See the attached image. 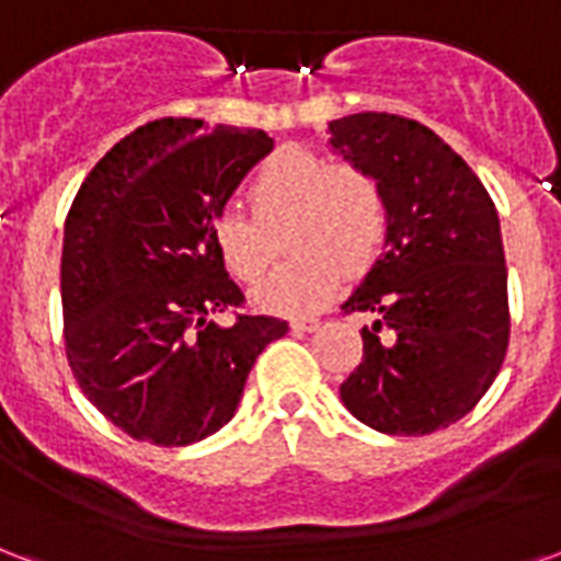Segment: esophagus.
<instances>
[{
  "label": "esophagus",
  "mask_w": 561,
  "mask_h": 561,
  "mask_svg": "<svg viewBox=\"0 0 561 561\" xmlns=\"http://www.w3.org/2000/svg\"><path fill=\"white\" fill-rule=\"evenodd\" d=\"M289 328L298 331V334H301V331H316V328H319V319H313V316H298V319H289Z\"/></svg>",
  "instance_id": "34e87169"
}]
</instances>
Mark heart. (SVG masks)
Wrapping results in <instances>:
<instances>
[{"label":"heart","mask_w":561,"mask_h":561,"mask_svg":"<svg viewBox=\"0 0 561 561\" xmlns=\"http://www.w3.org/2000/svg\"><path fill=\"white\" fill-rule=\"evenodd\" d=\"M251 215L221 209L209 221V242L227 275L254 284L277 254L275 236L286 225L289 260L254 289L268 313H310L334 296L348 275L376 263L390 230V204L376 174L355 162L286 147L265 159L248 185Z\"/></svg>","instance_id":"obj_1"}]
</instances>
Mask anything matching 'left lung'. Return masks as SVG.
Instances as JSON below:
<instances>
[{"label":"left lung","instance_id":"8db88e82","mask_svg":"<svg viewBox=\"0 0 561 561\" xmlns=\"http://www.w3.org/2000/svg\"><path fill=\"white\" fill-rule=\"evenodd\" d=\"M331 145L385 185L387 251L343 305L376 313L364 357L340 385L385 435L458 423L494 385L508 348L500 218L482 180L428 126L387 112L331 121Z\"/></svg>","mask_w":561,"mask_h":561}]
</instances>
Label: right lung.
I'll return each mask as SVG.
<instances>
[{"label":"right lung","instance_id":"right-lung-1","mask_svg":"<svg viewBox=\"0 0 561 561\" xmlns=\"http://www.w3.org/2000/svg\"><path fill=\"white\" fill-rule=\"evenodd\" d=\"M272 153L263 129L162 117L117 141L65 221V355L88 402L136 440L185 446L233 420L248 373L284 319L245 305L209 242L242 176Z\"/></svg>","mask_w":561,"mask_h":561}]
</instances>
